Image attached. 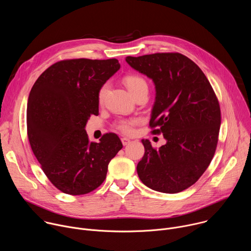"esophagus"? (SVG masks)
I'll list each match as a JSON object with an SVG mask.
<instances>
[{
	"label": "esophagus",
	"instance_id": "esophagus-1",
	"mask_svg": "<svg viewBox=\"0 0 251 251\" xmlns=\"http://www.w3.org/2000/svg\"><path fill=\"white\" fill-rule=\"evenodd\" d=\"M121 142H122L123 146H127V145L130 143V139H128V138H122V139H121Z\"/></svg>",
	"mask_w": 251,
	"mask_h": 251
}]
</instances>
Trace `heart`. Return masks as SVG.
I'll return each mask as SVG.
<instances>
[{"label":"heart","instance_id":"b5f03b06","mask_svg":"<svg viewBox=\"0 0 251 251\" xmlns=\"http://www.w3.org/2000/svg\"><path fill=\"white\" fill-rule=\"evenodd\" d=\"M124 82L126 87L128 88L129 92L132 94V96H134L136 93L144 90V89H148V85L147 81L145 80L144 77H142L139 75H128L124 77ZM109 90V83L105 82L101 86V88L99 91V101L100 103H102L106 98V95L108 93ZM139 120L138 119H130V120H121L117 123L116 127L118 130H120L121 132L125 133V134H131L133 132V127L138 124Z\"/></svg>","mask_w":251,"mask_h":251}]
</instances>
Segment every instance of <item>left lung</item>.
<instances>
[{
	"label": "left lung",
	"instance_id": "left-lung-1",
	"mask_svg": "<svg viewBox=\"0 0 251 251\" xmlns=\"http://www.w3.org/2000/svg\"><path fill=\"white\" fill-rule=\"evenodd\" d=\"M126 62L152 79L155 101L150 127L166 140L158 149L142 140L145 154L138 176L152 190L181 192L201 177L215 154L221 125L218 99L202 70L180 53L128 56Z\"/></svg>",
	"mask_w": 251,
	"mask_h": 251
}]
</instances>
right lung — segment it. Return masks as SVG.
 Listing matches in <instances>:
<instances>
[{"label":"right lung","mask_w":251,"mask_h":251,"mask_svg":"<svg viewBox=\"0 0 251 251\" xmlns=\"http://www.w3.org/2000/svg\"><path fill=\"white\" fill-rule=\"evenodd\" d=\"M120 69L117 59H71L46 69L30 91L27 136L41 169L60 191L87 194L104 181L108 163L122 149L114 133L90 142L85 130L99 114V91Z\"/></svg>","instance_id":"obj_1"}]
</instances>
